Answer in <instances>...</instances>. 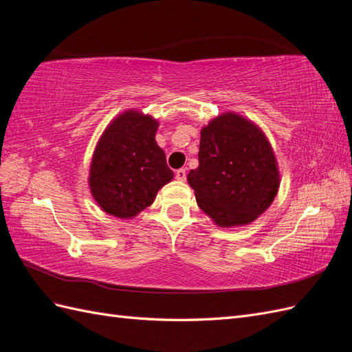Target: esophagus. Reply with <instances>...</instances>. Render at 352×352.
<instances>
[{"instance_id":"34e87169","label":"esophagus","mask_w":352,"mask_h":352,"mask_svg":"<svg viewBox=\"0 0 352 352\" xmlns=\"http://www.w3.org/2000/svg\"><path fill=\"white\" fill-rule=\"evenodd\" d=\"M176 179L180 180V182H184V180L186 179L185 168H179V170H177V172H176Z\"/></svg>"}]
</instances>
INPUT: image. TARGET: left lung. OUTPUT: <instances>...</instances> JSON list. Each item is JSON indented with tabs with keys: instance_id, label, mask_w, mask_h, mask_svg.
Segmentation results:
<instances>
[{
	"instance_id": "obj_1",
	"label": "left lung",
	"mask_w": 352,
	"mask_h": 352,
	"mask_svg": "<svg viewBox=\"0 0 352 352\" xmlns=\"http://www.w3.org/2000/svg\"><path fill=\"white\" fill-rule=\"evenodd\" d=\"M199 166L188 184L198 207L219 228L247 226L278 195L280 172L273 146L248 117L226 111L201 129Z\"/></svg>"
}]
</instances>
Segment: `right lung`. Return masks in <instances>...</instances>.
Wrapping results in <instances>:
<instances>
[{"label":"right lung","mask_w":352,"mask_h":352,"mask_svg":"<svg viewBox=\"0 0 352 352\" xmlns=\"http://www.w3.org/2000/svg\"><path fill=\"white\" fill-rule=\"evenodd\" d=\"M158 126L153 116L129 109L117 114L101 133L91 158L88 186L104 212L131 220L172 182L175 175L155 141Z\"/></svg>","instance_id":"obj_1"}]
</instances>
